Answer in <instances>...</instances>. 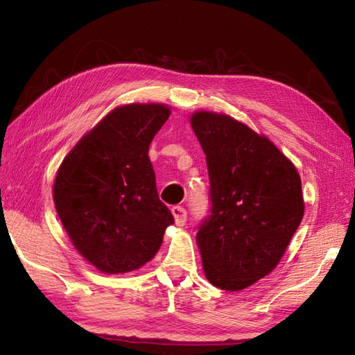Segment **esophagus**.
I'll return each mask as SVG.
<instances>
[{
    "mask_svg": "<svg viewBox=\"0 0 355 355\" xmlns=\"http://www.w3.org/2000/svg\"><path fill=\"white\" fill-rule=\"evenodd\" d=\"M172 214H173V218H175L177 225H180V227L184 225L186 218H188V213H186V209L183 207H180V205L172 207Z\"/></svg>",
    "mask_w": 355,
    "mask_h": 355,
    "instance_id": "esophagus-1",
    "label": "esophagus"
}]
</instances>
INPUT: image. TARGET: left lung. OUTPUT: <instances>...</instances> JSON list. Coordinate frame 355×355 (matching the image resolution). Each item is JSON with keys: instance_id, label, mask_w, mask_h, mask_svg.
<instances>
[{"instance_id": "obj_1", "label": "left lung", "mask_w": 355, "mask_h": 355, "mask_svg": "<svg viewBox=\"0 0 355 355\" xmlns=\"http://www.w3.org/2000/svg\"><path fill=\"white\" fill-rule=\"evenodd\" d=\"M207 155L208 218L197 232L209 284L239 291L277 266L304 216L296 167L268 137L225 114L194 112Z\"/></svg>"}]
</instances>
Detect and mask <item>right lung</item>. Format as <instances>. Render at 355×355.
<instances>
[{"label": "right lung", "instance_id": "right-lung-1", "mask_svg": "<svg viewBox=\"0 0 355 355\" xmlns=\"http://www.w3.org/2000/svg\"><path fill=\"white\" fill-rule=\"evenodd\" d=\"M171 116L166 105L116 107L65 156L53 189L75 249L105 274L152 260L173 216L156 191L148 146Z\"/></svg>", "mask_w": 355, "mask_h": 355}]
</instances>
